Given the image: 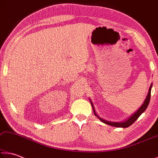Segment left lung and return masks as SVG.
<instances>
[{
    "label": "left lung",
    "mask_w": 158,
    "mask_h": 158,
    "mask_svg": "<svg viewBox=\"0 0 158 158\" xmlns=\"http://www.w3.org/2000/svg\"><path fill=\"white\" fill-rule=\"evenodd\" d=\"M152 85H153V84H151V86H150L149 90H148V95H147L146 98L145 99V100H144L143 103L142 104V105L140 106V108L138 110L136 111L135 114H133L132 116L128 118L126 120V121H122V122H112V121H106V120L102 118H100V116H99L97 114V113H96L95 109V107H94V105H93V104L91 100H90V99H89L90 103H91V105H92V107H93V112H94L95 116H97L102 122L104 123L107 124L109 125H111V126L117 127H123V128L130 126V125H132V124H133L135 122L136 120H137L138 118L141 116V114H142V113H143L144 111H145L146 108L148 107L149 102H150V99H151V93Z\"/></svg>",
    "instance_id": "left-lung-1"
}]
</instances>
